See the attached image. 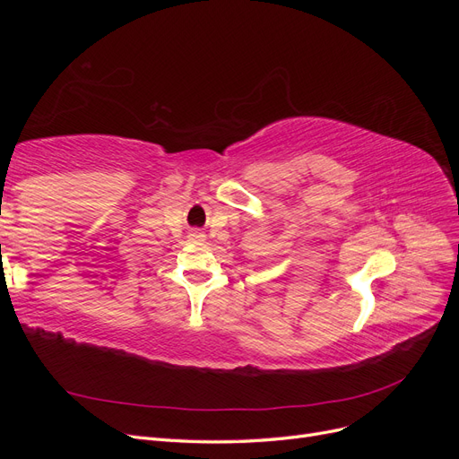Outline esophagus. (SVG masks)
I'll list each match as a JSON object with an SVG mask.
<instances>
[{"label": "esophagus", "mask_w": 459, "mask_h": 459, "mask_svg": "<svg viewBox=\"0 0 459 459\" xmlns=\"http://www.w3.org/2000/svg\"><path fill=\"white\" fill-rule=\"evenodd\" d=\"M189 241H193V243H203V241H204V233L199 231V230H193V231L189 233Z\"/></svg>", "instance_id": "1"}]
</instances>
